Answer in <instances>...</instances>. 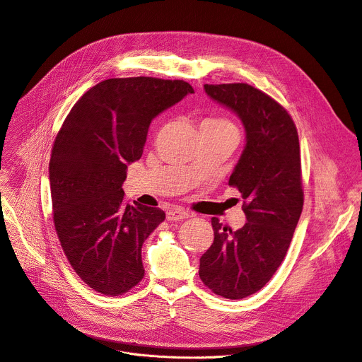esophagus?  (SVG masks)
<instances>
[{"label":"esophagus","instance_id":"1","mask_svg":"<svg viewBox=\"0 0 362 362\" xmlns=\"http://www.w3.org/2000/svg\"><path fill=\"white\" fill-rule=\"evenodd\" d=\"M191 214L184 211V209H180V208H175V209H171L167 212V220L168 221H182V220H187L189 218Z\"/></svg>","mask_w":362,"mask_h":362}]
</instances>
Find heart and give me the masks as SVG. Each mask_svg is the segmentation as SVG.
<instances>
[{
  "label": "heart",
  "instance_id": "b5f03b06",
  "mask_svg": "<svg viewBox=\"0 0 362 362\" xmlns=\"http://www.w3.org/2000/svg\"><path fill=\"white\" fill-rule=\"evenodd\" d=\"M201 128H234L233 124L226 118L208 117L201 122Z\"/></svg>",
  "mask_w": 362,
  "mask_h": 362
}]
</instances>
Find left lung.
<instances>
[{
    "mask_svg": "<svg viewBox=\"0 0 362 362\" xmlns=\"http://www.w3.org/2000/svg\"><path fill=\"white\" fill-rule=\"evenodd\" d=\"M234 111L245 128V147L228 184L243 195L247 223L233 231L211 218L214 243L199 258V278L228 300L255 294L275 274L304 205L300 139L288 111L252 86H204Z\"/></svg>",
    "mask_w": 362,
    "mask_h": 362,
    "instance_id": "8db88e82",
    "label": "left lung"
}]
</instances>
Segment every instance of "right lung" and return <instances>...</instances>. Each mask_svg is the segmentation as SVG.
<instances>
[{"label":"right lung","instance_id":"1","mask_svg":"<svg viewBox=\"0 0 362 362\" xmlns=\"http://www.w3.org/2000/svg\"><path fill=\"white\" fill-rule=\"evenodd\" d=\"M192 93L182 80L110 78L76 103L55 136V231L71 267L100 294L122 296L144 278L141 248L165 212L125 202L127 167L141 158L151 121Z\"/></svg>","mask_w":362,"mask_h":362}]
</instances>
